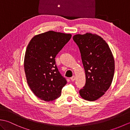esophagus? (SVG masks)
<instances>
[{
    "label": "esophagus",
    "mask_w": 130,
    "mask_h": 130,
    "mask_svg": "<svg viewBox=\"0 0 130 130\" xmlns=\"http://www.w3.org/2000/svg\"><path fill=\"white\" fill-rule=\"evenodd\" d=\"M70 79H71V81L74 82V81L75 80V75H73L72 77H71V78Z\"/></svg>",
    "instance_id": "34e87169"
}]
</instances>
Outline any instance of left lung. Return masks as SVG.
Instances as JSON below:
<instances>
[{"instance_id": "left-lung-1", "label": "left lung", "mask_w": 130, "mask_h": 130, "mask_svg": "<svg viewBox=\"0 0 130 130\" xmlns=\"http://www.w3.org/2000/svg\"><path fill=\"white\" fill-rule=\"evenodd\" d=\"M73 38L80 52L86 77L79 94L85 100L95 101L111 86L115 73L113 56L107 42L97 35L78 34Z\"/></svg>"}]
</instances>
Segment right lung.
<instances>
[{"instance_id":"1","label":"right lung","mask_w":130,"mask_h":130,"mask_svg":"<svg viewBox=\"0 0 130 130\" xmlns=\"http://www.w3.org/2000/svg\"><path fill=\"white\" fill-rule=\"evenodd\" d=\"M71 37V34L50 31L35 36L27 46L24 60L27 82L41 100L49 102L58 98L67 84L55 58Z\"/></svg>"}]
</instances>
